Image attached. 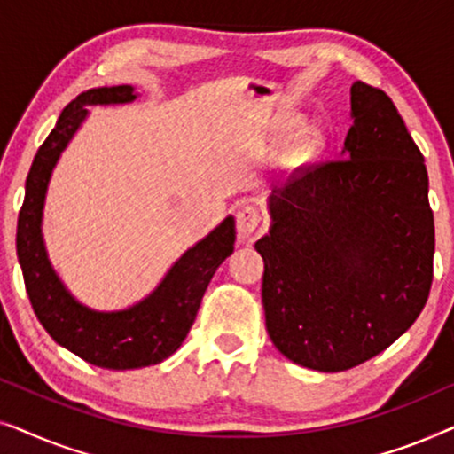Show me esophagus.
I'll return each instance as SVG.
<instances>
[{
	"instance_id": "34e87169",
	"label": "esophagus",
	"mask_w": 454,
	"mask_h": 454,
	"mask_svg": "<svg viewBox=\"0 0 454 454\" xmlns=\"http://www.w3.org/2000/svg\"><path fill=\"white\" fill-rule=\"evenodd\" d=\"M235 223H238V231L241 238H250V235L256 231L258 223H260V213L256 207H241L235 215Z\"/></svg>"
}]
</instances>
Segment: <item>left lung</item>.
<instances>
[{"label": "left lung", "instance_id": "8db88e82", "mask_svg": "<svg viewBox=\"0 0 454 454\" xmlns=\"http://www.w3.org/2000/svg\"><path fill=\"white\" fill-rule=\"evenodd\" d=\"M343 157L301 167L270 196L266 331L291 362L343 372L418 320L434 278L427 171L390 97L351 86Z\"/></svg>", "mask_w": 454, "mask_h": 454}]
</instances>
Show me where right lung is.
Returning <instances> with one entry per match:
<instances>
[{
    "label": "right lung",
    "mask_w": 454,
    "mask_h": 454,
    "mask_svg": "<svg viewBox=\"0 0 454 454\" xmlns=\"http://www.w3.org/2000/svg\"><path fill=\"white\" fill-rule=\"evenodd\" d=\"M128 84L103 86L78 95L35 154L27 194L18 215L16 247L24 285L36 318L55 343L84 362L107 370L146 368L173 356L194 325L215 270L233 252L235 221L227 216L213 233L190 247L145 301L123 312H92L67 294L47 260L41 238L43 202L59 153L86 117V105L134 101Z\"/></svg>",
    "instance_id": "add662e5"
}]
</instances>
